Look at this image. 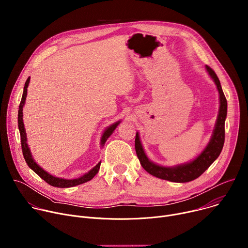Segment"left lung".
I'll list each match as a JSON object with an SVG mask.
<instances>
[{
    "instance_id": "left-lung-1",
    "label": "left lung",
    "mask_w": 248,
    "mask_h": 248,
    "mask_svg": "<svg viewBox=\"0 0 248 248\" xmlns=\"http://www.w3.org/2000/svg\"><path fill=\"white\" fill-rule=\"evenodd\" d=\"M207 72L215 81L219 94H220V111L215 125L214 133L212 135L209 144L204 149V151L192 162L180 165L173 168H166L158 166L148 160L146 157L142 145L140 143L138 133L135 135V151L136 155L140 161L141 166L148 171L150 174L156 176V178L173 182V183H187L191 182L198 176H200L220 155L224 142H225V121L227 117V108L228 103L223 92L220 80L215 74V72L210 66L206 65Z\"/></svg>"
}]
</instances>
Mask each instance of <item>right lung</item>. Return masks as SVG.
Here are the masks:
<instances>
[{"label":"right lung","mask_w":248,"mask_h":248,"mask_svg":"<svg viewBox=\"0 0 248 248\" xmlns=\"http://www.w3.org/2000/svg\"><path fill=\"white\" fill-rule=\"evenodd\" d=\"M30 78H27L25 84H24V89H23V94H22V98L19 104V108H18V128H19V132H20V141H21V149H22V154L23 157L25 159L26 164L28 165V167L33 170L35 172H36L42 180H44L47 184H49L52 186L55 187H73L81 184H84L90 180H92L94 178V175L98 172L99 169H100V165L101 162H99L90 171H88L87 173H85L84 175H82L81 178L79 179H76V180H63V179H60V178H56L54 175H51L50 173H48L46 170H44L41 167H39L35 161L33 160L31 153L29 151V148L27 146L26 143V133H25V129H24V125H23V121H22V108L25 103V99H26V95H27V87H28V83H29ZM120 124V122L116 123L115 124H112L111 126H109L107 129L105 130V132L103 133L102 139H101V143L102 145L105 144L106 141L109 138V136L113 133V131L116 129V127L118 126V124Z\"/></svg>","instance_id":"right-lung-1"}]
</instances>
